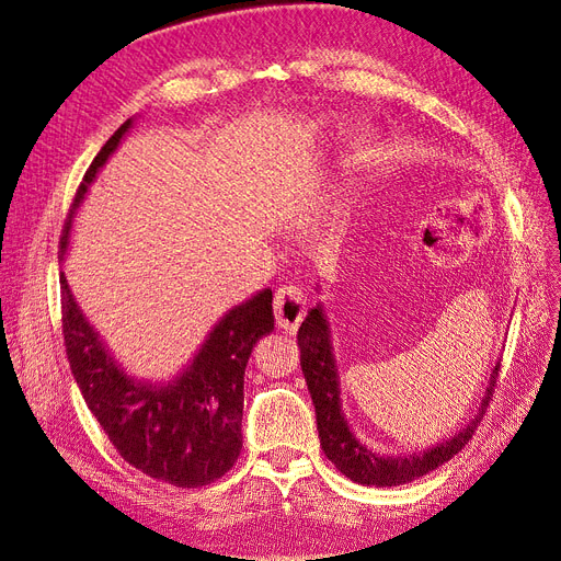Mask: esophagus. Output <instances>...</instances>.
Instances as JSON below:
<instances>
[{
  "mask_svg": "<svg viewBox=\"0 0 561 561\" xmlns=\"http://www.w3.org/2000/svg\"><path fill=\"white\" fill-rule=\"evenodd\" d=\"M274 313H276V325L285 332H297L299 322L307 313V297H304L301 287L297 285H283L276 290L274 297Z\"/></svg>",
  "mask_w": 561,
  "mask_h": 561,
  "instance_id": "34e87169",
  "label": "esophagus"
}]
</instances>
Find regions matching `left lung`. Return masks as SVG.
I'll list each match as a JSON object with an SVG mask.
<instances>
[{"instance_id": "left-lung-1", "label": "left lung", "mask_w": 561, "mask_h": 561, "mask_svg": "<svg viewBox=\"0 0 561 561\" xmlns=\"http://www.w3.org/2000/svg\"><path fill=\"white\" fill-rule=\"evenodd\" d=\"M297 344L301 351L304 379H307L309 393L316 407L320 447L348 480L365 486H400L407 482H414L426 472L435 470L437 466L447 463L454 454L461 451L468 445V439L474 435V431H478V423L486 412L491 396H494L501 369V365H496L494 371H491L489 388L482 400V410L461 433H456L454 437L426 451L407 456H381L367 449L360 439L353 435L344 419L342 400H339L336 363L330 344V325L320 304L316 309H311L307 320L301 322V328L297 332Z\"/></svg>"}]
</instances>
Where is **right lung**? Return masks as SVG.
Returning <instances> with one entry per match:
<instances>
[{
	"label": "right lung",
	"mask_w": 561,
	"mask_h": 561,
	"mask_svg": "<svg viewBox=\"0 0 561 561\" xmlns=\"http://www.w3.org/2000/svg\"><path fill=\"white\" fill-rule=\"evenodd\" d=\"M130 118L89 165L60 236V260L72 217L91 182L130 128ZM62 336L70 369L91 414L124 461L159 482L194 489L233 468L243 449V375L252 346L274 330L271 290L233 307L217 322L196 358L168 383L128 377L100 342L60 271Z\"/></svg>",
	"instance_id": "add662e5"
}]
</instances>
